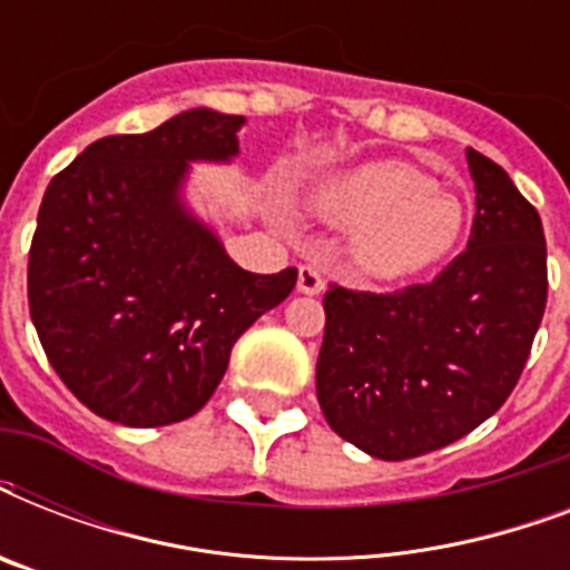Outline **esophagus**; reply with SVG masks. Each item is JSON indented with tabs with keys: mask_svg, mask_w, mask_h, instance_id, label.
Here are the masks:
<instances>
[{
	"mask_svg": "<svg viewBox=\"0 0 570 570\" xmlns=\"http://www.w3.org/2000/svg\"><path fill=\"white\" fill-rule=\"evenodd\" d=\"M325 289V277L316 266H302L298 268V293L304 295H320Z\"/></svg>",
	"mask_w": 570,
	"mask_h": 570,
	"instance_id": "34e87169",
	"label": "esophagus"
}]
</instances>
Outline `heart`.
<instances>
[{
	"label": "heart",
	"instance_id": "heart-1",
	"mask_svg": "<svg viewBox=\"0 0 570 570\" xmlns=\"http://www.w3.org/2000/svg\"><path fill=\"white\" fill-rule=\"evenodd\" d=\"M313 213L348 227V259L381 281L438 266L461 239L464 204L429 174L396 159L364 163L337 174L307 197Z\"/></svg>",
	"mask_w": 570,
	"mask_h": 570
}]
</instances>
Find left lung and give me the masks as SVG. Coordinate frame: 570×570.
<instances>
[{
  "label": "left lung",
  "mask_w": 570,
  "mask_h": 570,
  "mask_svg": "<svg viewBox=\"0 0 570 570\" xmlns=\"http://www.w3.org/2000/svg\"><path fill=\"white\" fill-rule=\"evenodd\" d=\"M476 218L432 284L325 293L316 396L328 425L381 461L441 450L497 414L548 304V245L512 177L468 147Z\"/></svg>",
  "instance_id": "obj_1"
}]
</instances>
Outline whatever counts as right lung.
<instances>
[{
    "mask_svg": "<svg viewBox=\"0 0 570 570\" xmlns=\"http://www.w3.org/2000/svg\"><path fill=\"white\" fill-rule=\"evenodd\" d=\"M242 115L189 109L94 141L56 174L29 250V311L49 364L111 423H180L209 402L233 343L293 293L254 275L186 204L191 163L239 156Z\"/></svg>",
    "mask_w": 570,
    "mask_h": 570,
    "instance_id": "1",
    "label": "right lung"
}]
</instances>
